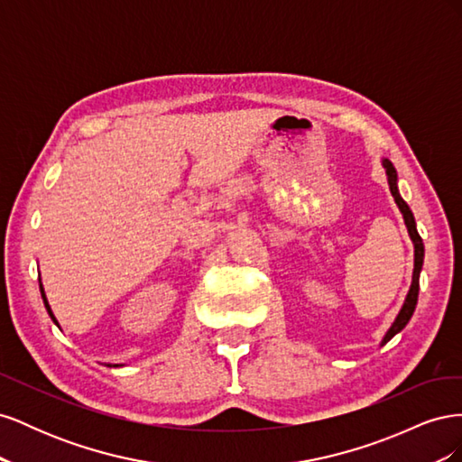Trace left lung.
Returning a JSON list of instances; mask_svg holds the SVG:
<instances>
[{"instance_id": "1", "label": "left lung", "mask_w": 462, "mask_h": 462, "mask_svg": "<svg viewBox=\"0 0 462 462\" xmlns=\"http://www.w3.org/2000/svg\"><path fill=\"white\" fill-rule=\"evenodd\" d=\"M382 163H383L385 173H387L389 190H391V194H393V199H395V202H397V206H399V209H401L402 219H404V226H407L409 235H411V239H412V245H414V272H412V283H411L407 299H404V304H402L401 312L397 314L395 321H393V324H391V328L387 329L385 337H383V341H382V345H385L389 339H393L395 335H397L404 326L409 324V319H411L412 314H414L416 302H418V287H420V283H418V279H420V270H422V263H424V243H422V239H420V235H418V231H416V221H414V216H412V212H411L409 204L404 202V200L401 199V194H399V189H397V171H395L393 163H391V162L385 160V158L382 160Z\"/></svg>"}]
</instances>
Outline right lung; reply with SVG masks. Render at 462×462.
Segmentation results:
<instances>
[{"mask_svg": "<svg viewBox=\"0 0 462 462\" xmlns=\"http://www.w3.org/2000/svg\"><path fill=\"white\" fill-rule=\"evenodd\" d=\"M40 292H42V299H44V304H46V310H48V314H50V318L55 321V324H58V319H55V316H53V312H51V309H50V304H48V299H46V292H44V287L40 285Z\"/></svg>", "mask_w": 462, "mask_h": 462, "instance_id": "add662e5", "label": "right lung"}]
</instances>
